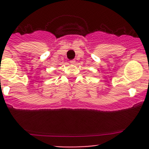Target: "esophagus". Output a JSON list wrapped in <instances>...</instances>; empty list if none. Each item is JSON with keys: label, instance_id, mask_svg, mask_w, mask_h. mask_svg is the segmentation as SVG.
Segmentation results:
<instances>
[{"label": "esophagus", "instance_id": "34e87169", "mask_svg": "<svg viewBox=\"0 0 149 149\" xmlns=\"http://www.w3.org/2000/svg\"><path fill=\"white\" fill-rule=\"evenodd\" d=\"M70 64H75L76 63V61H75V60H71V61H70Z\"/></svg>", "mask_w": 149, "mask_h": 149}]
</instances>
